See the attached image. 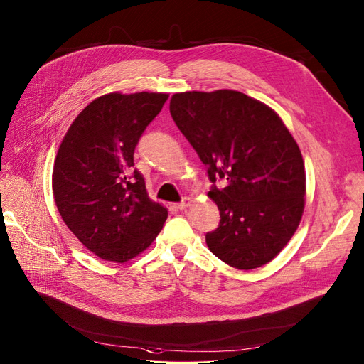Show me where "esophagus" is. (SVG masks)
Masks as SVG:
<instances>
[{
    "label": "esophagus",
    "instance_id": "34e87169",
    "mask_svg": "<svg viewBox=\"0 0 364 364\" xmlns=\"http://www.w3.org/2000/svg\"><path fill=\"white\" fill-rule=\"evenodd\" d=\"M191 202H192V200H191V198L184 196V198L181 199V202H178V203H177V208H178V210H186V208L188 207V205H191Z\"/></svg>",
    "mask_w": 364,
    "mask_h": 364
}]
</instances>
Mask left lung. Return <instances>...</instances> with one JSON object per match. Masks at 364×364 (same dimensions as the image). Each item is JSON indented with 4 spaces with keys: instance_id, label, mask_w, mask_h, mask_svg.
<instances>
[{
    "instance_id": "obj_1",
    "label": "left lung",
    "mask_w": 364,
    "mask_h": 364,
    "mask_svg": "<svg viewBox=\"0 0 364 364\" xmlns=\"http://www.w3.org/2000/svg\"><path fill=\"white\" fill-rule=\"evenodd\" d=\"M169 112L213 183L220 223L205 235L213 255L242 271L271 262L305 207L304 159L289 129L274 109L229 89L176 93Z\"/></svg>"
}]
</instances>
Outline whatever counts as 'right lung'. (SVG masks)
Here are the masks:
<instances>
[{
  "instance_id": "obj_1",
  "label": "right lung",
  "mask_w": 364,
  "mask_h": 364,
  "mask_svg": "<svg viewBox=\"0 0 364 364\" xmlns=\"http://www.w3.org/2000/svg\"><path fill=\"white\" fill-rule=\"evenodd\" d=\"M168 93H108L75 117L53 166L62 220L100 259L124 263L143 252L168 217L134 168L138 141L161 113Z\"/></svg>"
}]
</instances>
